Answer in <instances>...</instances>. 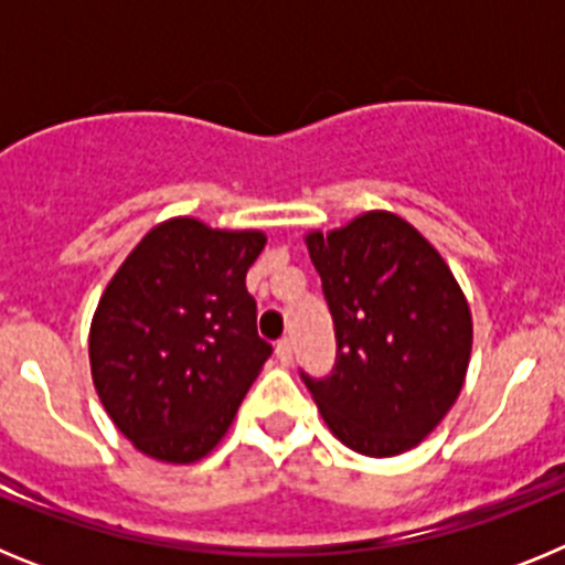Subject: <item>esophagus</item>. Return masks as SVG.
<instances>
[{"label":"esophagus","mask_w":565,"mask_h":565,"mask_svg":"<svg viewBox=\"0 0 565 565\" xmlns=\"http://www.w3.org/2000/svg\"><path fill=\"white\" fill-rule=\"evenodd\" d=\"M277 359L282 364H291V359H294V342L291 339H279L277 342Z\"/></svg>","instance_id":"esophagus-1"}]
</instances>
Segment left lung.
Segmentation results:
<instances>
[{
	"label": "left lung",
	"mask_w": 565,
	"mask_h": 565,
	"mask_svg": "<svg viewBox=\"0 0 565 565\" xmlns=\"http://www.w3.org/2000/svg\"><path fill=\"white\" fill-rule=\"evenodd\" d=\"M337 333L331 376L299 371L333 436L371 458L413 450L456 404L472 317L450 266L407 221L359 214L306 237Z\"/></svg>",
	"instance_id": "1"
}]
</instances>
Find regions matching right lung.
Masks as SVG:
<instances>
[{"instance_id": "1", "label": "right lung", "mask_w": 565, "mask_h": 565, "mask_svg": "<svg viewBox=\"0 0 565 565\" xmlns=\"http://www.w3.org/2000/svg\"><path fill=\"white\" fill-rule=\"evenodd\" d=\"M263 246V232L172 217L109 279L89 326V367L104 411L143 456L192 463L232 427L271 356L246 288Z\"/></svg>"}]
</instances>
